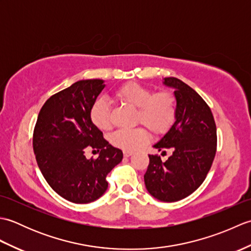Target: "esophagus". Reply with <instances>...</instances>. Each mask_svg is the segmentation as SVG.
Returning a JSON list of instances; mask_svg holds the SVG:
<instances>
[{
  "instance_id": "obj_1",
  "label": "esophagus",
  "mask_w": 251,
  "mask_h": 251,
  "mask_svg": "<svg viewBox=\"0 0 251 251\" xmlns=\"http://www.w3.org/2000/svg\"><path fill=\"white\" fill-rule=\"evenodd\" d=\"M123 153H124V156L125 157H129V156L132 155V152L131 151H124Z\"/></svg>"
}]
</instances>
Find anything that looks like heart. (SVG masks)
I'll return each mask as SVG.
<instances>
[{"mask_svg":"<svg viewBox=\"0 0 251 251\" xmlns=\"http://www.w3.org/2000/svg\"><path fill=\"white\" fill-rule=\"evenodd\" d=\"M115 98L121 102L138 109L137 123L148 127L153 135L159 136L167 132L174 125L177 116V100L170 92L153 93L142 85L129 82L117 88ZM90 121L101 130L111 128V110L104 99H97L89 112ZM148 131L138 127L136 129H120L111 135L110 141L124 151H134L148 140Z\"/></svg>","mask_w":251,"mask_h":251,"instance_id":"obj_1","label":"heart"}]
</instances>
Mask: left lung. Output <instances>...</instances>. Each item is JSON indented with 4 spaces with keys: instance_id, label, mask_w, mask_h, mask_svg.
<instances>
[{
    "instance_id": "8db88e82",
    "label": "left lung",
    "mask_w": 251,
    "mask_h": 251,
    "mask_svg": "<svg viewBox=\"0 0 251 251\" xmlns=\"http://www.w3.org/2000/svg\"><path fill=\"white\" fill-rule=\"evenodd\" d=\"M165 86L175 89L177 116L174 125L153 146L165 153L167 161L149 155L146 188L162 201H177L193 193L204 182L217 150V128L208 104L193 88L179 78L165 77Z\"/></svg>"
}]
</instances>
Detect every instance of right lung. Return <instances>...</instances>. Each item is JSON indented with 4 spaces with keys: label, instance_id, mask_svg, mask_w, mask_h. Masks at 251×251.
<instances>
[{
    "label": "right lung",
    "instance_id": "1",
    "mask_svg": "<svg viewBox=\"0 0 251 251\" xmlns=\"http://www.w3.org/2000/svg\"><path fill=\"white\" fill-rule=\"evenodd\" d=\"M104 86L103 79H82L52 95L34 127L33 151L42 175L57 194L75 204L102 196L106 175L123 158L90 121V108ZM87 148L97 150L100 156L87 160Z\"/></svg>",
    "mask_w": 251,
    "mask_h": 251
}]
</instances>
